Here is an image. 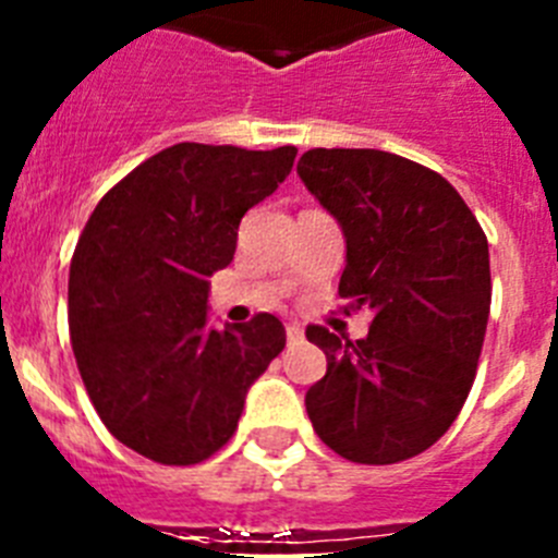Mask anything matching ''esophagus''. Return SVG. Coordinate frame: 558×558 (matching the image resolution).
<instances>
[{
  "label": "esophagus",
  "instance_id": "esophagus-1",
  "mask_svg": "<svg viewBox=\"0 0 558 558\" xmlns=\"http://www.w3.org/2000/svg\"><path fill=\"white\" fill-rule=\"evenodd\" d=\"M304 329L299 324H288V343H302Z\"/></svg>",
  "mask_w": 558,
  "mask_h": 558
}]
</instances>
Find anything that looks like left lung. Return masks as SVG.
Wrapping results in <instances>:
<instances>
[{
	"instance_id": "1",
	"label": "left lung",
	"mask_w": 558,
	"mask_h": 558,
	"mask_svg": "<svg viewBox=\"0 0 558 558\" xmlns=\"http://www.w3.org/2000/svg\"><path fill=\"white\" fill-rule=\"evenodd\" d=\"M295 170L347 236V313H374L363 340L307 327L327 354L304 397L310 422L347 461H408L450 430L475 383L492 307L486 234L450 181L397 153L313 147Z\"/></svg>"
}]
</instances>
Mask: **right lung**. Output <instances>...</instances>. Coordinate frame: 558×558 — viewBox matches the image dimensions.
I'll return each instance as SVG.
<instances>
[{"label": "right lung", "mask_w": 558, "mask_h": 558, "mask_svg": "<svg viewBox=\"0 0 558 558\" xmlns=\"http://www.w3.org/2000/svg\"><path fill=\"white\" fill-rule=\"evenodd\" d=\"M295 147L181 142L102 195L69 265V335L117 441L192 466L234 436L251 383L284 349L270 313L206 327L209 276L234 259L245 211L288 179Z\"/></svg>", "instance_id": "obj_1"}]
</instances>
